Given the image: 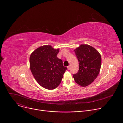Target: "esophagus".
Returning a JSON list of instances; mask_svg holds the SVG:
<instances>
[{
  "label": "esophagus",
  "instance_id": "obj_1",
  "mask_svg": "<svg viewBox=\"0 0 123 123\" xmlns=\"http://www.w3.org/2000/svg\"><path fill=\"white\" fill-rule=\"evenodd\" d=\"M67 68H68V70H70V68H71L70 65H69V66L67 67Z\"/></svg>",
  "mask_w": 123,
  "mask_h": 123
}]
</instances>
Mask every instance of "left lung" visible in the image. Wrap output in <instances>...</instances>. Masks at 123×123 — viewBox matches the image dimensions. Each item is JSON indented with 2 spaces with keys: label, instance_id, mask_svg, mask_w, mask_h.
<instances>
[{
  "label": "left lung",
  "instance_id": "obj_1",
  "mask_svg": "<svg viewBox=\"0 0 123 123\" xmlns=\"http://www.w3.org/2000/svg\"><path fill=\"white\" fill-rule=\"evenodd\" d=\"M79 61L78 72L73 74L76 82L82 86L92 84L98 75L101 66L100 53L93 47L81 44L74 50Z\"/></svg>",
  "mask_w": 123,
  "mask_h": 123
}]
</instances>
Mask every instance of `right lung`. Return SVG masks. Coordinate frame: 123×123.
<instances>
[{
  "label": "right lung",
  "mask_w": 123,
  "mask_h": 123,
  "mask_svg": "<svg viewBox=\"0 0 123 123\" xmlns=\"http://www.w3.org/2000/svg\"><path fill=\"white\" fill-rule=\"evenodd\" d=\"M59 49L50 45L41 46L32 52L30 57L31 72L42 86L53 89L60 84L63 74L67 69L63 61L57 57Z\"/></svg>",
  "instance_id": "right-lung-1"
}]
</instances>
